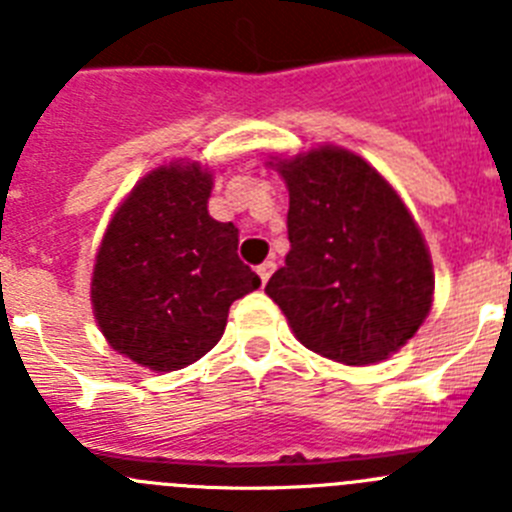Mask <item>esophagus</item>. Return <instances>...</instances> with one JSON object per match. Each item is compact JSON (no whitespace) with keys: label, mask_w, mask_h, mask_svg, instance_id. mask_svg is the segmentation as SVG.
Listing matches in <instances>:
<instances>
[{"label":"esophagus","mask_w":512,"mask_h":512,"mask_svg":"<svg viewBox=\"0 0 512 512\" xmlns=\"http://www.w3.org/2000/svg\"><path fill=\"white\" fill-rule=\"evenodd\" d=\"M274 269H277V264H274V261H264V264L256 266V274H259L261 282L266 284V282H269L271 274H274Z\"/></svg>","instance_id":"obj_1"}]
</instances>
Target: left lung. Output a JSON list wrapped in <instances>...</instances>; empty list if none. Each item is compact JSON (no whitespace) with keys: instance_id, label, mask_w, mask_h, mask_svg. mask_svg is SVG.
Returning <instances> with one entry per match:
<instances>
[{"instance_id":"1","label":"left lung","mask_w":512,"mask_h":512,"mask_svg":"<svg viewBox=\"0 0 512 512\" xmlns=\"http://www.w3.org/2000/svg\"><path fill=\"white\" fill-rule=\"evenodd\" d=\"M269 164L289 189V253L266 295L297 341L346 366L400 351L433 305L431 253L400 194L338 146Z\"/></svg>"}]
</instances>
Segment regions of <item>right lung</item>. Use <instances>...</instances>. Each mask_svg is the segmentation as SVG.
<instances>
[{
    "label": "right lung",
    "instance_id": "obj_1",
    "mask_svg": "<svg viewBox=\"0 0 512 512\" xmlns=\"http://www.w3.org/2000/svg\"><path fill=\"white\" fill-rule=\"evenodd\" d=\"M212 174L158 166L112 215L97 251L92 307L117 354L176 372L223 338L235 300L261 287L238 259V228L207 212Z\"/></svg>",
    "mask_w": 512,
    "mask_h": 512
}]
</instances>
